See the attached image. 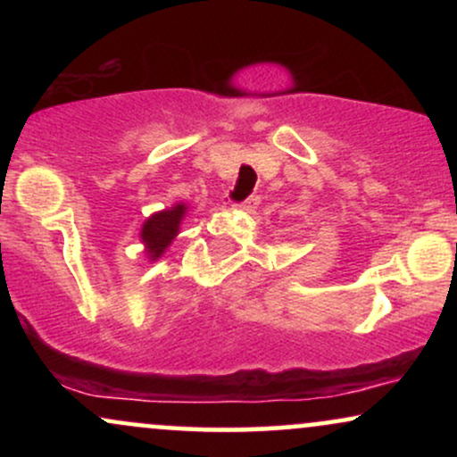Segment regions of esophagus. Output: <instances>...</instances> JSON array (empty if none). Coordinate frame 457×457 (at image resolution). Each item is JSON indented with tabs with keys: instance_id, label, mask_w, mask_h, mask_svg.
Returning a JSON list of instances; mask_svg holds the SVG:
<instances>
[{
	"instance_id": "obj_1",
	"label": "esophagus",
	"mask_w": 457,
	"mask_h": 457,
	"mask_svg": "<svg viewBox=\"0 0 457 457\" xmlns=\"http://www.w3.org/2000/svg\"><path fill=\"white\" fill-rule=\"evenodd\" d=\"M258 206H260V197L258 195H249L245 199V202L238 204V208H243V211H249V212H253Z\"/></svg>"
}]
</instances>
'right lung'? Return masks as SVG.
Segmentation results:
<instances>
[{
  "mask_svg": "<svg viewBox=\"0 0 457 457\" xmlns=\"http://www.w3.org/2000/svg\"><path fill=\"white\" fill-rule=\"evenodd\" d=\"M182 217H185V206L178 204V206L171 208V211L152 214L148 221H145L144 229H141V238H144V243L148 245V253L152 260L159 258L162 249L174 240Z\"/></svg>",
  "mask_w": 457,
  "mask_h": 457,
  "instance_id": "add662e5",
  "label": "right lung"
}]
</instances>
